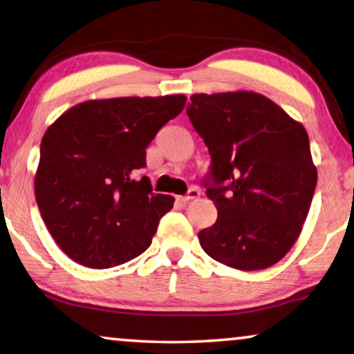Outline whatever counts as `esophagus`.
Returning <instances> with one entry per match:
<instances>
[{"label": "esophagus", "instance_id": "34e87169", "mask_svg": "<svg viewBox=\"0 0 354 354\" xmlns=\"http://www.w3.org/2000/svg\"><path fill=\"white\" fill-rule=\"evenodd\" d=\"M198 197H200V190L192 187V189H189V192L186 195H183V197H176V200L181 201V203H187V201L198 198Z\"/></svg>", "mask_w": 354, "mask_h": 354}]
</instances>
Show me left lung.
<instances>
[{"label": "left lung", "instance_id": "8db88e82", "mask_svg": "<svg viewBox=\"0 0 354 354\" xmlns=\"http://www.w3.org/2000/svg\"><path fill=\"white\" fill-rule=\"evenodd\" d=\"M187 116L211 156L205 176L217 221L198 233L216 261L276 265L298 239L317 187L306 129L258 93L194 94Z\"/></svg>", "mask_w": 354, "mask_h": 354}]
</instances>
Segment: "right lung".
<instances>
[{
	"mask_svg": "<svg viewBox=\"0 0 354 354\" xmlns=\"http://www.w3.org/2000/svg\"><path fill=\"white\" fill-rule=\"evenodd\" d=\"M186 96L88 100L47 129L35 179L36 201L55 243L83 266L131 261L151 245L171 195L154 194L147 148Z\"/></svg>",
	"mask_w": 354,
	"mask_h": 354,
	"instance_id": "1",
	"label": "right lung"
}]
</instances>
